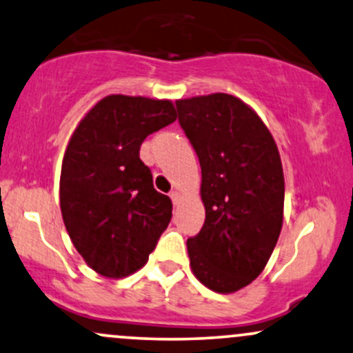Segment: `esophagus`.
<instances>
[{
    "mask_svg": "<svg viewBox=\"0 0 353 353\" xmlns=\"http://www.w3.org/2000/svg\"><path fill=\"white\" fill-rule=\"evenodd\" d=\"M171 199H172L174 204H179V201H181V192H179V190H172V192H171Z\"/></svg>",
    "mask_w": 353,
    "mask_h": 353,
    "instance_id": "esophagus-1",
    "label": "esophagus"
}]
</instances>
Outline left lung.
<instances>
[{"label":"left lung","instance_id":"obj_1","mask_svg":"<svg viewBox=\"0 0 353 353\" xmlns=\"http://www.w3.org/2000/svg\"><path fill=\"white\" fill-rule=\"evenodd\" d=\"M201 163L205 221L188 239L190 269L219 294L244 289L264 270L283 222V171L269 128L225 92L176 101Z\"/></svg>","mask_w":353,"mask_h":353}]
</instances>
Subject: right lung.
<instances>
[{
    "instance_id": "obj_1",
    "label": "right lung",
    "mask_w": 353,
    "mask_h": 353,
    "mask_svg": "<svg viewBox=\"0 0 353 353\" xmlns=\"http://www.w3.org/2000/svg\"><path fill=\"white\" fill-rule=\"evenodd\" d=\"M176 119L169 99L111 94L89 109L68 143L61 214L72 245L103 277L139 270L171 222L172 202L154 189L139 149Z\"/></svg>"
}]
</instances>
